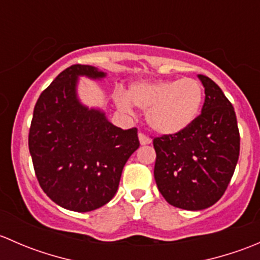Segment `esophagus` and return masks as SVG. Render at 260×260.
I'll use <instances>...</instances> for the list:
<instances>
[{
	"mask_svg": "<svg viewBox=\"0 0 260 260\" xmlns=\"http://www.w3.org/2000/svg\"><path fill=\"white\" fill-rule=\"evenodd\" d=\"M138 138H140V143L142 146L149 145V143H151V138H149L148 136H146L145 133H138Z\"/></svg>",
	"mask_w": 260,
	"mask_h": 260,
	"instance_id": "obj_1",
	"label": "esophagus"
}]
</instances>
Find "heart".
Segmentation results:
<instances>
[{
    "instance_id": "heart-1",
    "label": "heart",
    "mask_w": 260,
    "mask_h": 260,
    "mask_svg": "<svg viewBox=\"0 0 260 260\" xmlns=\"http://www.w3.org/2000/svg\"><path fill=\"white\" fill-rule=\"evenodd\" d=\"M203 88L191 78L177 80L137 81L131 84L127 95L115 94V104L124 112L131 103L146 111V119L154 132L176 136L192 125L203 104Z\"/></svg>"
}]
</instances>
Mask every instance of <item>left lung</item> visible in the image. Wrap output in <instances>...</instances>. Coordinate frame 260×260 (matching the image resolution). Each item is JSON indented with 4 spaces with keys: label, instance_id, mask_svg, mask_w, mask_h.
<instances>
[{
    "label": "left lung",
    "instance_id": "8db88e82",
    "mask_svg": "<svg viewBox=\"0 0 260 260\" xmlns=\"http://www.w3.org/2000/svg\"><path fill=\"white\" fill-rule=\"evenodd\" d=\"M205 88L201 114L176 136L153 140L154 180L165 200L183 210H204L226 190L240 151L237 115L216 83L198 75Z\"/></svg>",
    "mask_w": 260,
    "mask_h": 260
}]
</instances>
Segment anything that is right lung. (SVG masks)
<instances>
[{"label": "right lung", "instance_id": "1", "mask_svg": "<svg viewBox=\"0 0 260 260\" xmlns=\"http://www.w3.org/2000/svg\"><path fill=\"white\" fill-rule=\"evenodd\" d=\"M90 65H72L41 93L34 108L28 149L44 192L61 208L95 210L113 199L123 167L140 147L137 128L115 127L78 98L79 77L104 79Z\"/></svg>", "mask_w": 260, "mask_h": 260}]
</instances>
